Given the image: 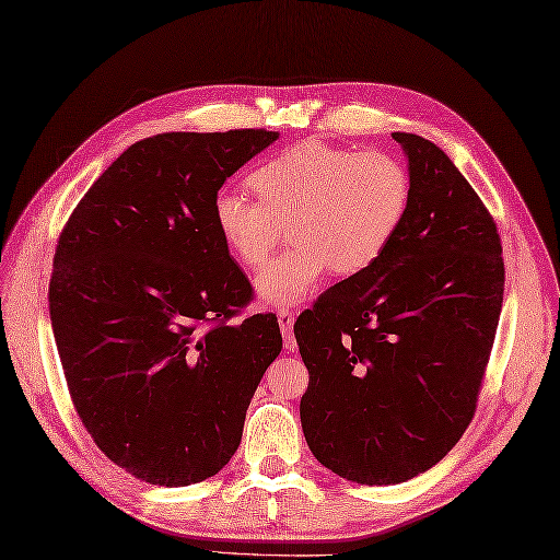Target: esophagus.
<instances>
[{
  "label": "esophagus",
  "instance_id": "34e87169",
  "mask_svg": "<svg viewBox=\"0 0 560 560\" xmlns=\"http://www.w3.org/2000/svg\"><path fill=\"white\" fill-rule=\"evenodd\" d=\"M278 323H280V330H282V337H284V349H288V353H294L296 351V339L292 335L294 313L288 311V308H280L278 311Z\"/></svg>",
  "mask_w": 560,
  "mask_h": 560
}]
</instances>
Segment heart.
Instances as JSON below:
<instances>
[{
    "instance_id": "1",
    "label": "heart",
    "mask_w": 560,
    "mask_h": 560,
    "mask_svg": "<svg viewBox=\"0 0 560 560\" xmlns=\"http://www.w3.org/2000/svg\"><path fill=\"white\" fill-rule=\"evenodd\" d=\"M256 203L223 189L213 199V225L244 268H261L290 223L294 249L256 278V294L276 308L294 306L335 270L359 276L397 237L411 207V175L392 154L299 142L249 175Z\"/></svg>"
}]
</instances>
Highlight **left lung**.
Listing matches in <instances>:
<instances>
[{
	"label": "left lung",
	"instance_id": "left-lung-1",
	"mask_svg": "<svg viewBox=\"0 0 560 560\" xmlns=\"http://www.w3.org/2000/svg\"><path fill=\"white\" fill-rule=\"evenodd\" d=\"M411 207L375 266L335 284L294 325L308 389L304 438L327 470L399 485L470 425L503 302L492 215L438 144L392 132Z\"/></svg>",
	"mask_w": 560,
	"mask_h": 560
}]
</instances>
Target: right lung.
I'll return each mask as SVG.
<instances>
[{"instance_id": "1", "label": "right lung", "mask_w": 560, "mask_h": 560, "mask_svg": "<svg viewBox=\"0 0 560 560\" xmlns=\"http://www.w3.org/2000/svg\"><path fill=\"white\" fill-rule=\"evenodd\" d=\"M278 138L228 130L135 142L59 237L49 316L68 392L94 444L149 485H195L233 458L282 349L272 313L228 323L252 284L211 215L228 177Z\"/></svg>"}]
</instances>
